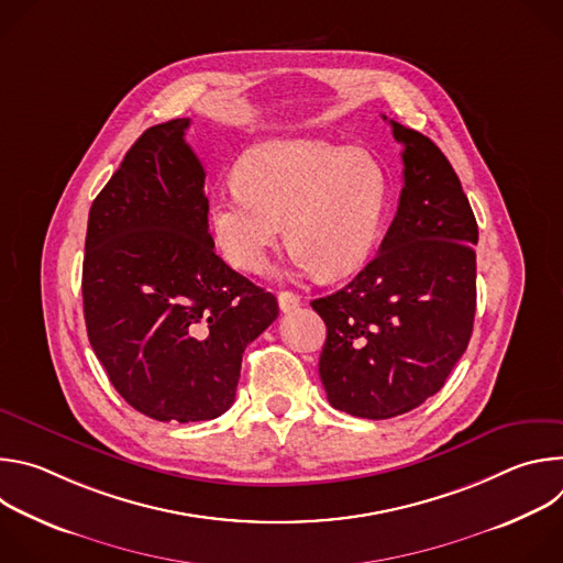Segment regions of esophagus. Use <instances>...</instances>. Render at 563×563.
I'll list each match as a JSON object with an SVG mask.
<instances>
[{
	"instance_id": "esophagus-1",
	"label": "esophagus",
	"mask_w": 563,
	"mask_h": 563,
	"mask_svg": "<svg viewBox=\"0 0 563 563\" xmlns=\"http://www.w3.org/2000/svg\"><path fill=\"white\" fill-rule=\"evenodd\" d=\"M278 305L283 311H294L300 305V296L294 291H280L278 294Z\"/></svg>"
}]
</instances>
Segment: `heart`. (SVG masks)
Returning a JSON list of instances; mask_svg holds the SVG:
<instances>
[{"label":"heart","instance_id":"b5f03b06","mask_svg":"<svg viewBox=\"0 0 563 563\" xmlns=\"http://www.w3.org/2000/svg\"><path fill=\"white\" fill-rule=\"evenodd\" d=\"M389 205V180L365 148L280 137L254 146L238 167V187L220 189L211 227L222 256L261 274L283 235L302 272L347 276L372 256Z\"/></svg>","mask_w":563,"mask_h":563}]
</instances>
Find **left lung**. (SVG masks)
<instances>
[{
  "label": "left lung",
  "instance_id": "obj_1",
  "mask_svg": "<svg viewBox=\"0 0 563 563\" xmlns=\"http://www.w3.org/2000/svg\"><path fill=\"white\" fill-rule=\"evenodd\" d=\"M389 124L404 144L396 216L358 276L311 300L328 325L318 361L328 400L372 421L406 415L443 387L476 311L478 227L461 180L430 137Z\"/></svg>",
  "mask_w": 563,
  "mask_h": 563
}]
</instances>
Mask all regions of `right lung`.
<instances>
[{
    "label": "right lung",
    "mask_w": 563,
    "mask_h": 563,
    "mask_svg": "<svg viewBox=\"0 0 563 563\" xmlns=\"http://www.w3.org/2000/svg\"><path fill=\"white\" fill-rule=\"evenodd\" d=\"M189 118L146 129L89 211L82 298L91 347L131 408L209 421L235 398L245 347L278 316L274 294L213 252Z\"/></svg>",
    "instance_id": "add662e5"
}]
</instances>
